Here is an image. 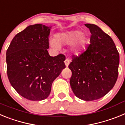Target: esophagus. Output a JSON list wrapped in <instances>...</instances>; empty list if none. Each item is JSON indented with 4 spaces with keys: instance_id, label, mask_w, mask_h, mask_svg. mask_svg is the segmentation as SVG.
<instances>
[{
    "instance_id": "obj_1",
    "label": "esophagus",
    "mask_w": 125,
    "mask_h": 125,
    "mask_svg": "<svg viewBox=\"0 0 125 125\" xmlns=\"http://www.w3.org/2000/svg\"><path fill=\"white\" fill-rule=\"evenodd\" d=\"M70 61H71V60L69 59V58H66V59H65L64 63H65V65H66V67H68V66H69V63H70Z\"/></svg>"
}]
</instances>
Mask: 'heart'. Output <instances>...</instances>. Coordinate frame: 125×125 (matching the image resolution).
Segmentation results:
<instances>
[{"label":"heart","instance_id":"heart-1","mask_svg":"<svg viewBox=\"0 0 125 125\" xmlns=\"http://www.w3.org/2000/svg\"><path fill=\"white\" fill-rule=\"evenodd\" d=\"M49 42L54 48H58L59 44L69 45L73 43L71 51L74 54H79L86 49L88 44V39L81 31L72 30L57 33L56 39H50Z\"/></svg>","mask_w":125,"mask_h":125}]
</instances>
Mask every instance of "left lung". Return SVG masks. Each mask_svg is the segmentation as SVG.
I'll list each match as a JSON object with an SVG mask.
<instances>
[{
    "label": "left lung",
    "instance_id": "left-lung-1",
    "mask_svg": "<svg viewBox=\"0 0 125 125\" xmlns=\"http://www.w3.org/2000/svg\"><path fill=\"white\" fill-rule=\"evenodd\" d=\"M91 34L90 44L79 56H73L69 68L70 85L76 97L94 101L113 88L118 76L120 56L109 35L96 25L86 24Z\"/></svg>",
    "mask_w": 125,
    "mask_h": 125
}]
</instances>
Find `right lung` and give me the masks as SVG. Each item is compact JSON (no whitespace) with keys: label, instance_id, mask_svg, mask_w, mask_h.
Wrapping results in <instances>:
<instances>
[{"label":"right lung","instance_id":"obj_1","mask_svg":"<svg viewBox=\"0 0 125 125\" xmlns=\"http://www.w3.org/2000/svg\"><path fill=\"white\" fill-rule=\"evenodd\" d=\"M51 28L42 24L29 25L15 35L7 50L10 83L27 100L47 98L52 82L66 68L64 55L52 57L47 51Z\"/></svg>","mask_w":125,"mask_h":125}]
</instances>
